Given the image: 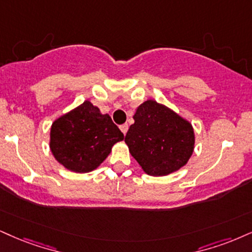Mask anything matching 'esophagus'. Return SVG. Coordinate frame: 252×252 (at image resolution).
I'll return each instance as SVG.
<instances>
[{"instance_id":"esophagus-1","label":"esophagus","mask_w":252,"mask_h":252,"mask_svg":"<svg viewBox=\"0 0 252 252\" xmlns=\"http://www.w3.org/2000/svg\"><path fill=\"white\" fill-rule=\"evenodd\" d=\"M120 129H121V132L124 133V135H126L127 131H128V125H127V124H124V125L120 126Z\"/></svg>"}]
</instances>
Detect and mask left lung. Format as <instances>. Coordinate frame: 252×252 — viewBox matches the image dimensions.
<instances>
[{
    "mask_svg": "<svg viewBox=\"0 0 252 252\" xmlns=\"http://www.w3.org/2000/svg\"><path fill=\"white\" fill-rule=\"evenodd\" d=\"M133 119L125 142L146 174L168 175L188 162L195 145L189 121L151 99L136 108Z\"/></svg>",
    "mask_w": 252,
    "mask_h": 252,
    "instance_id": "left-lung-1",
    "label": "left lung"
}]
</instances>
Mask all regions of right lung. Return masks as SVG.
<instances>
[{"instance_id":"1","label":"right lung","mask_w":252,"mask_h":252,"mask_svg":"<svg viewBox=\"0 0 252 252\" xmlns=\"http://www.w3.org/2000/svg\"><path fill=\"white\" fill-rule=\"evenodd\" d=\"M124 134L108 114L89 100L52 123L50 150L66 169L89 173L100 166Z\"/></svg>"}]
</instances>
